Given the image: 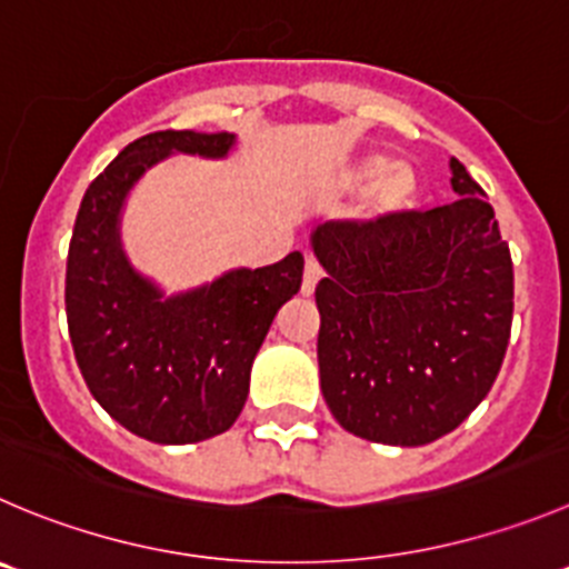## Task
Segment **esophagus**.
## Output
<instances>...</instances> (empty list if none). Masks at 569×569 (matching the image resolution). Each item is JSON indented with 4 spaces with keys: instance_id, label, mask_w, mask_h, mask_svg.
Segmentation results:
<instances>
[{
    "instance_id": "1",
    "label": "esophagus",
    "mask_w": 569,
    "mask_h": 569,
    "mask_svg": "<svg viewBox=\"0 0 569 569\" xmlns=\"http://www.w3.org/2000/svg\"><path fill=\"white\" fill-rule=\"evenodd\" d=\"M321 276H323V270H321V264H318V259L307 257L305 259V281H301V293L310 296L312 290H316V284H318V279H321Z\"/></svg>"
}]
</instances>
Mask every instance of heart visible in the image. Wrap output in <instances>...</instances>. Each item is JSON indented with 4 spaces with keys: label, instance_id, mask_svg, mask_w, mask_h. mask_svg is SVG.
I'll return each instance as SVG.
<instances>
[{
    "label": "heart",
    "instance_id": "obj_1",
    "mask_svg": "<svg viewBox=\"0 0 569 569\" xmlns=\"http://www.w3.org/2000/svg\"><path fill=\"white\" fill-rule=\"evenodd\" d=\"M349 181L355 187L375 183V189L369 192V212L377 218H393V214L405 212L416 198L413 172L408 167H391V161L382 159V156L360 161L351 170Z\"/></svg>",
    "mask_w": 569,
    "mask_h": 569
}]
</instances>
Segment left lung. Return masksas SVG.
Wrapping results in <instances>:
<instances>
[{
	"label": "left lung",
	"instance_id": "1",
	"mask_svg": "<svg viewBox=\"0 0 569 569\" xmlns=\"http://www.w3.org/2000/svg\"><path fill=\"white\" fill-rule=\"evenodd\" d=\"M447 207L329 220L316 305L321 391L340 427L393 447L456 430L491 391L513 316V264L458 159Z\"/></svg>",
	"mask_w": 569,
	"mask_h": 569
}]
</instances>
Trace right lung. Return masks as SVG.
I'll use <instances>...</instances> for the list:
<instances>
[{"label":"right lung","mask_w":569,"mask_h":569,"mask_svg":"<svg viewBox=\"0 0 569 569\" xmlns=\"http://www.w3.org/2000/svg\"><path fill=\"white\" fill-rule=\"evenodd\" d=\"M231 144L226 131L139 137L89 183L74 220L67 257L74 360L106 413L156 443H194L234 425L273 316L301 288L305 257L293 251L161 299L119 248V209L148 167L172 150L220 159Z\"/></svg>","instance_id":"1"}]
</instances>
